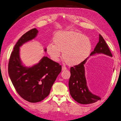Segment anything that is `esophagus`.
<instances>
[{"mask_svg": "<svg viewBox=\"0 0 121 121\" xmlns=\"http://www.w3.org/2000/svg\"><path fill=\"white\" fill-rule=\"evenodd\" d=\"M67 69V68L66 67L62 66V71H64V70H66Z\"/></svg>", "mask_w": 121, "mask_h": 121, "instance_id": "34e87169", "label": "esophagus"}]
</instances>
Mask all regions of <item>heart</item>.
Instances as JSON below:
<instances>
[{
  "mask_svg": "<svg viewBox=\"0 0 121 121\" xmlns=\"http://www.w3.org/2000/svg\"><path fill=\"white\" fill-rule=\"evenodd\" d=\"M53 43L47 46V51L51 59L57 61L63 52V58L70 64L76 65L88 56L92 49L89 38L76 31H60L57 33Z\"/></svg>",
  "mask_w": 121,
  "mask_h": 121,
  "instance_id": "b5f03b06",
  "label": "heart"
}]
</instances>
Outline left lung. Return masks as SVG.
Listing matches in <instances>:
<instances>
[{"label": "left lung", "instance_id": "1", "mask_svg": "<svg viewBox=\"0 0 121 121\" xmlns=\"http://www.w3.org/2000/svg\"><path fill=\"white\" fill-rule=\"evenodd\" d=\"M102 53L112 57L108 45L105 40L99 34V42L90 56L95 54ZM87 59L77 65L70 68L71 76L69 81V88L71 96L76 102L81 104H89L101 100V98L94 95L89 90L85 73L84 65Z\"/></svg>", "mask_w": 121, "mask_h": 121}]
</instances>
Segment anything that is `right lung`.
Here are the masks:
<instances>
[{
	"mask_svg": "<svg viewBox=\"0 0 121 121\" xmlns=\"http://www.w3.org/2000/svg\"><path fill=\"white\" fill-rule=\"evenodd\" d=\"M38 31L33 28L22 36L15 44L8 63V74L17 93L30 103L41 101L50 93L62 70L59 63L44 56L38 63L27 67L20 58V47L33 39ZM46 51V49H45Z\"/></svg>",
	"mask_w": 121,
	"mask_h": 121,
	"instance_id": "obj_1",
	"label": "right lung"
}]
</instances>
